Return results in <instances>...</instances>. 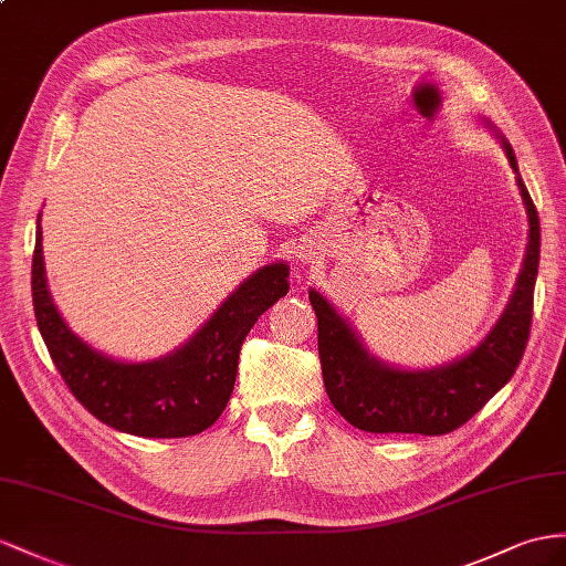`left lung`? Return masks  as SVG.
I'll list each match as a JSON object with an SVG mask.
<instances>
[{"label":"left lung","instance_id":"1","mask_svg":"<svg viewBox=\"0 0 566 566\" xmlns=\"http://www.w3.org/2000/svg\"><path fill=\"white\" fill-rule=\"evenodd\" d=\"M483 124L500 138L502 150L516 174V186L528 217V243L524 265L510 303L483 342L434 368H399L368 352L352 323L332 303L311 289L308 298L317 315V354L329 401L354 428L366 432H421L444 434L461 428L481 411L512 375L524 356L533 289L541 260V224L510 140L488 119Z\"/></svg>","mask_w":566,"mask_h":566}]
</instances>
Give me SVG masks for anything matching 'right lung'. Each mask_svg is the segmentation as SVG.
<instances>
[{
	"label": "right lung",
	"mask_w": 566,
	"mask_h": 566,
	"mask_svg": "<svg viewBox=\"0 0 566 566\" xmlns=\"http://www.w3.org/2000/svg\"><path fill=\"white\" fill-rule=\"evenodd\" d=\"M289 265L270 263L245 277L193 337L153 360H119L74 335L45 277L38 214L33 308L42 339L74 397L97 421L138 438H188L210 428L234 392L239 352L251 327L289 292Z\"/></svg>",
	"instance_id": "add662e5"
}]
</instances>
